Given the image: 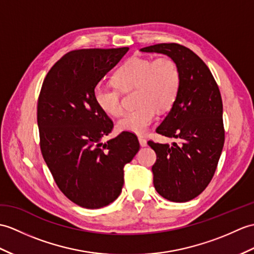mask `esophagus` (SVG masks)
<instances>
[{
	"instance_id": "34e87169",
	"label": "esophagus",
	"mask_w": 254,
	"mask_h": 254,
	"mask_svg": "<svg viewBox=\"0 0 254 254\" xmlns=\"http://www.w3.org/2000/svg\"><path fill=\"white\" fill-rule=\"evenodd\" d=\"M138 141H139V144H140V146H141V147H145V146H147V140H146V138H145V137H143V136H139V137H138Z\"/></svg>"
}]
</instances>
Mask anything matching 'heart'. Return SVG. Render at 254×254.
Here are the masks:
<instances>
[{
    "mask_svg": "<svg viewBox=\"0 0 254 254\" xmlns=\"http://www.w3.org/2000/svg\"><path fill=\"white\" fill-rule=\"evenodd\" d=\"M114 83L121 91L137 87L136 109L127 111L117 122L120 132L144 134L155 121L159 110H169L179 97L182 76L172 58L132 57L117 70ZM94 102L104 114L117 117L122 111L120 92L116 87L96 85Z\"/></svg>",
    "mask_w": 254,
    "mask_h": 254,
    "instance_id": "b5f03b06",
    "label": "heart"
}]
</instances>
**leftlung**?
<instances>
[{
	"label": "left lung",
	"mask_w": 254,
	"mask_h": 254,
	"mask_svg": "<svg viewBox=\"0 0 254 254\" xmlns=\"http://www.w3.org/2000/svg\"><path fill=\"white\" fill-rule=\"evenodd\" d=\"M167 55L178 64L182 76L179 97L156 129L180 143L149 140L157 161L152 166L158 193L173 202H186L209 185L224 146L223 104L216 82L201 58L187 47L161 43L140 49Z\"/></svg>",
	"instance_id": "8db88e82"
}]
</instances>
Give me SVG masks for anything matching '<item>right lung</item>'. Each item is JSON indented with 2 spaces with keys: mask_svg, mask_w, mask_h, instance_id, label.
I'll return each mask as SVG.
<instances>
[{
  "mask_svg": "<svg viewBox=\"0 0 254 254\" xmlns=\"http://www.w3.org/2000/svg\"><path fill=\"white\" fill-rule=\"evenodd\" d=\"M127 51L69 52L51 68L41 88V151L60 190L82 208H103L119 197L123 168L139 149L137 137L129 132L103 143L114 123L93 97L98 82Z\"/></svg>",
  "mask_w": 254,
  "mask_h": 254,
  "instance_id": "right-lung-1",
  "label": "right lung"
}]
</instances>
